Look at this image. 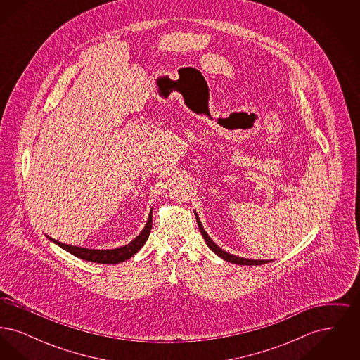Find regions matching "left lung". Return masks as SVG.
I'll return each instance as SVG.
<instances>
[{
  "mask_svg": "<svg viewBox=\"0 0 360 360\" xmlns=\"http://www.w3.org/2000/svg\"><path fill=\"white\" fill-rule=\"evenodd\" d=\"M195 219H197V224H198V228H200V232H201V235L204 236V239H205V243L207 244V247L216 254V255H219L220 257H223L224 260H226V262H231V263H235V264H240V266H260V264H266V263H269L270 260H257V259H245V257H236V255H231V254H228L226 251H224L221 250L213 240L209 238V235L206 233L205 229H204V226H202V224L200 221V219H198V214L195 213Z\"/></svg>",
  "mask_w": 360,
  "mask_h": 360,
  "instance_id": "left-lung-1",
  "label": "left lung"
}]
</instances>
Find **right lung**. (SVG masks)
Returning a JSON list of instances; mask_svg holds the SVG:
<instances>
[{
  "mask_svg": "<svg viewBox=\"0 0 360 360\" xmlns=\"http://www.w3.org/2000/svg\"><path fill=\"white\" fill-rule=\"evenodd\" d=\"M153 228V209L150 212L148 220L144 226V229L139 233L135 239L131 243H128L127 245H122L119 248H113V250H91V248H84V247H78V245H70L60 243L58 240L52 239L50 236H47L49 239L53 241L55 244H58L59 247H62L63 250H66L71 255L74 257H81L87 262H94V263H103V264H117L121 262L128 260L129 257H134L137 251L144 245V243L148 239L150 232Z\"/></svg>",
  "mask_w": 360,
  "mask_h": 360,
  "instance_id": "right-lung-1",
  "label": "right lung"
}]
</instances>
